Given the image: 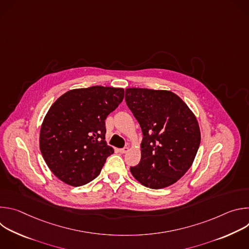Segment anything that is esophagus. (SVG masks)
<instances>
[{
	"instance_id": "obj_1",
	"label": "esophagus",
	"mask_w": 249,
	"mask_h": 249,
	"mask_svg": "<svg viewBox=\"0 0 249 249\" xmlns=\"http://www.w3.org/2000/svg\"><path fill=\"white\" fill-rule=\"evenodd\" d=\"M129 151V147H124L123 149H120L119 150V152L121 153V154H125V153H127Z\"/></svg>"
}]
</instances>
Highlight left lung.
Returning a JSON list of instances; mask_svg holds the SVG:
<instances>
[{"mask_svg": "<svg viewBox=\"0 0 249 249\" xmlns=\"http://www.w3.org/2000/svg\"><path fill=\"white\" fill-rule=\"evenodd\" d=\"M125 100L144 136L141 160L130 167L132 175L152 189L175 183L192 165L200 146L194 113L169 90L130 88Z\"/></svg>", "mask_w": 249, "mask_h": 249, "instance_id": "1", "label": "left lung"}]
</instances>
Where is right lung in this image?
Listing matches in <instances>:
<instances>
[{
	"mask_svg": "<svg viewBox=\"0 0 249 249\" xmlns=\"http://www.w3.org/2000/svg\"><path fill=\"white\" fill-rule=\"evenodd\" d=\"M124 98V89L94 86L71 89L49 108L39 147L54 175L66 184L85 185L114 153L105 141V119Z\"/></svg>",
	"mask_w": 249,
	"mask_h": 249,
	"instance_id": "right-lung-1",
	"label": "right lung"
}]
</instances>
